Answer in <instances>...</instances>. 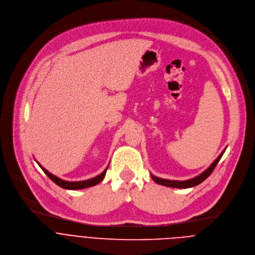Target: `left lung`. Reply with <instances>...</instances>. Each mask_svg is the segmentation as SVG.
<instances>
[{
	"label": "left lung",
	"mask_w": 255,
	"mask_h": 255,
	"mask_svg": "<svg viewBox=\"0 0 255 255\" xmlns=\"http://www.w3.org/2000/svg\"><path fill=\"white\" fill-rule=\"evenodd\" d=\"M225 150H223L221 152V154L217 157V159L206 169V170L201 173L200 175H198L197 177H194L192 179H189V180H186V181H173V180H166V179H162V178H158L156 176H153L152 175V178L153 180L158 183V184H161V185H164V186H168V187H174V188H189V187H193V186H196L198 184H200L201 182H203L211 173L212 171L214 170V168L216 167L217 163L219 162V160L221 159L223 153H224Z\"/></svg>",
	"instance_id": "left-lung-1"
}]
</instances>
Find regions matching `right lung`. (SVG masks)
Here are the masks:
<instances>
[{"label":"right lung","instance_id":"right-lung-1","mask_svg":"<svg viewBox=\"0 0 255 255\" xmlns=\"http://www.w3.org/2000/svg\"><path fill=\"white\" fill-rule=\"evenodd\" d=\"M38 163V162H37ZM39 164V163H38ZM39 166L42 168V170L46 173V175L53 181L55 182L58 186L62 187V188H65V189H70V190H77V189H83V188H88V187H91V186H94L98 183H100L103 178L105 177V174H106V171H107V168L105 169V170L98 176L92 178V179H89V180H85V181H77V182H69V181H65V180H62L58 177H56L55 175L51 174L49 171H47L46 169L41 165L39 164Z\"/></svg>","mask_w":255,"mask_h":255}]
</instances>
